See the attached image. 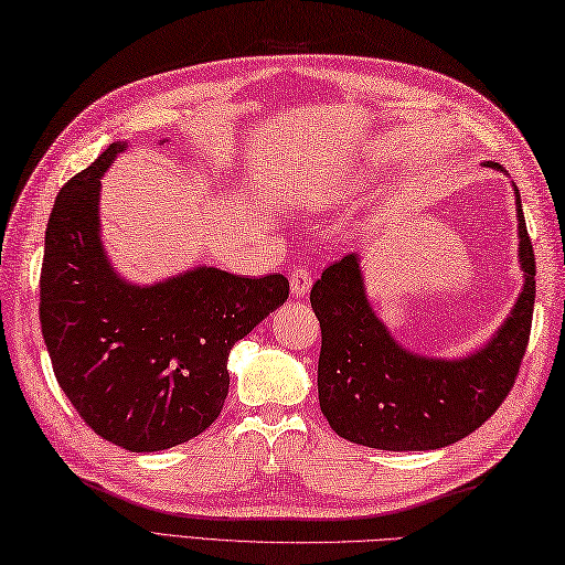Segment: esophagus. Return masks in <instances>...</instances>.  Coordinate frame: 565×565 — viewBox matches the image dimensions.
I'll use <instances>...</instances> for the list:
<instances>
[{"label": "esophagus", "instance_id": "1", "mask_svg": "<svg viewBox=\"0 0 565 565\" xmlns=\"http://www.w3.org/2000/svg\"><path fill=\"white\" fill-rule=\"evenodd\" d=\"M310 284H313V274H310L308 269L296 267L291 271V294L296 298H303L308 294V289H310Z\"/></svg>", "mask_w": 565, "mask_h": 565}]
</instances>
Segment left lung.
Wrapping results in <instances>:
<instances>
[{"label":"left lung","instance_id":"left-lung-1","mask_svg":"<svg viewBox=\"0 0 565 565\" xmlns=\"http://www.w3.org/2000/svg\"><path fill=\"white\" fill-rule=\"evenodd\" d=\"M488 167L502 170L498 162ZM518 231L524 286L508 320L481 350L461 359L407 352L376 318L356 255L330 264L310 289L320 320V411L340 437L371 449L429 451L481 427L508 398L530 342L536 262L520 191Z\"/></svg>","mask_w":565,"mask_h":565}]
</instances>
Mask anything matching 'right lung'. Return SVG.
I'll list each match as a JSON object with an SVG mask.
<instances>
[{
  "label": "right lung",
  "mask_w": 565,
  "mask_h": 565,
  "mask_svg": "<svg viewBox=\"0 0 565 565\" xmlns=\"http://www.w3.org/2000/svg\"><path fill=\"white\" fill-rule=\"evenodd\" d=\"M124 148L111 142L60 189L45 227L41 332L84 423L116 447L162 451L218 419L227 354L289 298V279L215 267L152 286L121 279L99 237V179Z\"/></svg>",
  "instance_id": "add662e5"
}]
</instances>
